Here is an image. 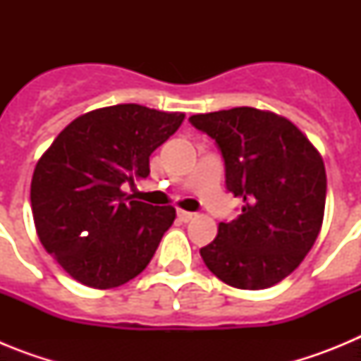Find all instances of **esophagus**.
<instances>
[{"label":"esophagus","instance_id":"obj_1","mask_svg":"<svg viewBox=\"0 0 361 361\" xmlns=\"http://www.w3.org/2000/svg\"><path fill=\"white\" fill-rule=\"evenodd\" d=\"M177 216H178V220H183V222H190V220L195 219V213L184 212V209H178Z\"/></svg>","mask_w":361,"mask_h":361}]
</instances>
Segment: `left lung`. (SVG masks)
Wrapping results in <instances>:
<instances>
[{
	"label": "left lung",
	"mask_w": 361,
	"mask_h": 361,
	"mask_svg": "<svg viewBox=\"0 0 361 361\" xmlns=\"http://www.w3.org/2000/svg\"><path fill=\"white\" fill-rule=\"evenodd\" d=\"M219 145L226 186L240 215L220 222L200 250L216 279L237 289H266L302 264L324 222L327 177L320 152L275 111L237 106L190 117Z\"/></svg>",
	"instance_id": "left-lung-1"
}]
</instances>
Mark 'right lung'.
I'll return each mask as SVG.
<instances>
[{
	"mask_svg": "<svg viewBox=\"0 0 361 361\" xmlns=\"http://www.w3.org/2000/svg\"><path fill=\"white\" fill-rule=\"evenodd\" d=\"M184 117L133 103L97 108L73 119L41 155L30 184L34 224L73 280L119 288L148 266L175 208L126 197L121 184L148 177L149 155Z\"/></svg>",
	"mask_w": 361,
	"mask_h": 361,
	"instance_id": "1",
	"label": "right lung"
}]
</instances>
